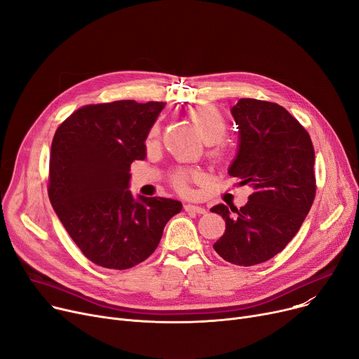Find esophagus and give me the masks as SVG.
<instances>
[{"label": "esophagus", "instance_id": "1", "mask_svg": "<svg viewBox=\"0 0 359 359\" xmlns=\"http://www.w3.org/2000/svg\"><path fill=\"white\" fill-rule=\"evenodd\" d=\"M184 211L186 212H192V214H205L206 210L202 208L199 205H192V203H186L184 205Z\"/></svg>", "mask_w": 359, "mask_h": 359}]
</instances>
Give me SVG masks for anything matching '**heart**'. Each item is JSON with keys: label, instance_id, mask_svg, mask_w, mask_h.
Wrapping results in <instances>:
<instances>
[{"label": "heart", "instance_id": "obj_1", "mask_svg": "<svg viewBox=\"0 0 359 359\" xmlns=\"http://www.w3.org/2000/svg\"><path fill=\"white\" fill-rule=\"evenodd\" d=\"M191 118L199 132V135L206 144H215L221 141L225 137V134H227L229 123L225 121L222 113L214 106L205 104L194 109L191 111ZM157 134H158V126L156 125L153 129H151V135L154 137ZM191 177H195V175L187 173V172H177L173 177V183L180 192H186L187 182H189Z\"/></svg>", "mask_w": 359, "mask_h": 359}]
</instances>
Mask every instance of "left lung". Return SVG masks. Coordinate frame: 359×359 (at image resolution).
<instances>
[{
  "instance_id": "8db88e82",
  "label": "left lung",
  "mask_w": 359,
  "mask_h": 359,
  "mask_svg": "<svg viewBox=\"0 0 359 359\" xmlns=\"http://www.w3.org/2000/svg\"><path fill=\"white\" fill-rule=\"evenodd\" d=\"M231 115L238 147L229 175L253 194L240 210L212 206L225 219L214 249L234 265L253 266L284 250L304 222L316 195L314 148L309 132L276 103L240 99Z\"/></svg>"
}]
</instances>
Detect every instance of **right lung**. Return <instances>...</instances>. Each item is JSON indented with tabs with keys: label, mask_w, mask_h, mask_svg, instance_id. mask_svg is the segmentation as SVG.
<instances>
[{
	"label": "right lung",
	"mask_w": 359,
	"mask_h": 359,
	"mask_svg": "<svg viewBox=\"0 0 359 359\" xmlns=\"http://www.w3.org/2000/svg\"><path fill=\"white\" fill-rule=\"evenodd\" d=\"M163 102L88 104L61 123L50 147L49 199L87 259L129 269L154 253L167 221L182 211L170 198H137L130 164L147 157L145 140Z\"/></svg>",
	"instance_id": "add662e5"
}]
</instances>
